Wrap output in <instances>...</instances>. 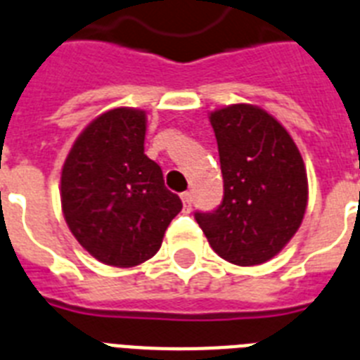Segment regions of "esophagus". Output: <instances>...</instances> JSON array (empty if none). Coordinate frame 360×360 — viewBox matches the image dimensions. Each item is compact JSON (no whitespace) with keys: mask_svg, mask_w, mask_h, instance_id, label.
I'll use <instances>...</instances> for the list:
<instances>
[{"mask_svg":"<svg viewBox=\"0 0 360 360\" xmlns=\"http://www.w3.org/2000/svg\"><path fill=\"white\" fill-rule=\"evenodd\" d=\"M181 199H183V205H185L186 210H190V207H192V194L185 192V194H181Z\"/></svg>","mask_w":360,"mask_h":360,"instance_id":"esophagus-1","label":"esophagus"}]
</instances>
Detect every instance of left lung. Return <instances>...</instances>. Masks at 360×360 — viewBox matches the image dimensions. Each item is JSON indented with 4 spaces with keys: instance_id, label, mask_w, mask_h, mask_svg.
Listing matches in <instances>:
<instances>
[{
    "instance_id": "8db88e82",
    "label": "left lung",
    "mask_w": 360,
    "mask_h": 360,
    "mask_svg": "<svg viewBox=\"0 0 360 360\" xmlns=\"http://www.w3.org/2000/svg\"><path fill=\"white\" fill-rule=\"evenodd\" d=\"M223 174V201L195 212L216 255L240 267L269 262L300 229L307 207L306 165L273 115L252 104L210 113Z\"/></svg>"
}]
</instances>
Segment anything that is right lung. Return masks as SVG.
<instances>
[{"instance_id": "right-lung-1", "label": "right lung", "mask_w": 360, "mask_h": 360, "mask_svg": "<svg viewBox=\"0 0 360 360\" xmlns=\"http://www.w3.org/2000/svg\"><path fill=\"white\" fill-rule=\"evenodd\" d=\"M146 113L115 108L87 124L60 177L62 212L84 249L111 267H135L157 255L179 195L144 153Z\"/></svg>"}]
</instances>
